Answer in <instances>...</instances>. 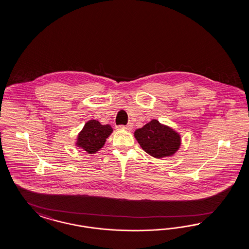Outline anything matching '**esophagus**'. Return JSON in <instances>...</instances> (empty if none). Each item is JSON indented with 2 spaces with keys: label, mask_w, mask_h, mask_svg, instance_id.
<instances>
[{
  "label": "esophagus",
  "mask_w": 249,
  "mask_h": 249,
  "mask_svg": "<svg viewBox=\"0 0 249 249\" xmlns=\"http://www.w3.org/2000/svg\"><path fill=\"white\" fill-rule=\"evenodd\" d=\"M117 128H118V129H125V130H130V129L132 128V123H128L127 126H123V125L118 126Z\"/></svg>",
  "instance_id": "esophagus-1"
}]
</instances>
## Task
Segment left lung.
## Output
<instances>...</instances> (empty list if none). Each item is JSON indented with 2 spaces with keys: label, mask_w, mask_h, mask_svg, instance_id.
<instances>
[{
  "label": "left lung",
  "mask_w": 249,
  "mask_h": 249,
  "mask_svg": "<svg viewBox=\"0 0 249 249\" xmlns=\"http://www.w3.org/2000/svg\"><path fill=\"white\" fill-rule=\"evenodd\" d=\"M134 136L142 150L154 158L173 156L181 146L180 134L156 120L136 129Z\"/></svg>",
  "instance_id": "1"
}]
</instances>
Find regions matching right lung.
<instances>
[{
	"label": "right lung",
	"instance_id": "add662e5",
	"mask_svg": "<svg viewBox=\"0 0 249 249\" xmlns=\"http://www.w3.org/2000/svg\"><path fill=\"white\" fill-rule=\"evenodd\" d=\"M110 125H102L99 121H88L77 136L75 145L89 154L99 151L106 142V140L112 133Z\"/></svg>",
	"mask_w": 249,
	"mask_h": 249
}]
</instances>
